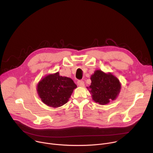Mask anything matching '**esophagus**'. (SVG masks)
<instances>
[{
	"mask_svg": "<svg viewBox=\"0 0 153 153\" xmlns=\"http://www.w3.org/2000/svg\"><path fill=\"white\" fill-rule=\"evenodd\" d=\"M77 85L80 86H83L85 85V82L83 80H80L77 81Z\"/></svg>",
	"mask_w": 153,
	"mask_h": 153,
	"instance_id": "obj_1",
	"label": "esophagus"
}]
</instances>
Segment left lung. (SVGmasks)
I'll list each match as a JSON object with an SVG mask.
<instances>
[{"label":"left lung","mask_w":153,"mask_h":153,"mask_svg":"<svg viewBox=\"0 0 153 153\" xmlns=\"http://www.w3.org/2000/svg\"><path fill=\"white\" fill-rule=\"evenodd\" d=\"M91 80L90 91L93 99L100 105L107 104L114 100L120 92V82L111 74H105L100 70H97L91 76Z\"/></svg>","instance_id":"1"}]
</instances>
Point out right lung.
I'll list each match as a JSON object with an SVG mask.
<instances>
[{
  "label": "right lung",
  "instance_id": "obj_1",
  "mask_svg": "<svg viewBox=\"0 0 153 153\" xmlns=\"http://www.w3.org/2000/svg\"><path fill=\"white\" fill-rule=\"evenodd\" d=\"M77 85L67 77L60 76L59 73L50 74L40 81L37 93L45 104L57 108L66 103Z\"/></svg>",
  "mask_w": 153,
  "mask_h": 153
}]
</instances>
